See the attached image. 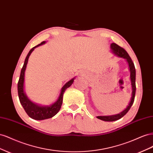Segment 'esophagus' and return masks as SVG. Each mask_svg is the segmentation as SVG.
I'll use <instances>...</instances> for the list:
<instances>
[{"instance_id":"1","label":"esophagus","mask_w":153,"mask_h":153,"mask_svg":"<svg viewBox=\"0 0 153 153\" xmlns=\"http://www.w3.org/2000/svg\"><path fill=\"white\" fill-rule=\"evenodd\" d=\"M80 74H81V75H82V74H84V73H83V72L82 71V72H80Z\"/></svg>"}]
</instances>
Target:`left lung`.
Returning a JSON list of instances; mask_svg holds the SVG:
<instances>
[{"label": "left lung", "mask_w": 153, "mask_h": 153, "mask_svg": "<svg viewBox=\"0 0 153 153\" xmlns=\"http://www.w3.org/2000/svg\"><path fill=\"white\" fill-rule=\"evenodd\" d=\"M110 48L112 50V52L115 54L117 55L118 57H123L126 60V61L128 63L129 69L130 71V79L131 82V87H132V93H131V98L130 102L129 103L128 105L127 106L126 108H125L123 112L119 113L118 114L112 115H107V116H98L97 118L102 120L104 121H115L117 120L121 119L123 117L124 115H126L127 112L130 109L131 106H132L134 100H135V92H136V84H135V79H136V70L134 63L132 61L131 57L127 53V52L122 47H119V45L115 44L114 43L110 45Z\"/></svg>", "instance_id": "obj_1"}]
</instances>
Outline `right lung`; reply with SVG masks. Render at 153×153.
Segmentation results:
<instances>
[{
  "instance_id": "add662e5",
  "label": "right lung",
  "mask_w": 153,
  "mask_h": 153,
  "mask_svg": "<svg viewBox=\"0 0 153 153\" xmlns=\"http://www.w3.org/2000/svg\"><path fill=\"white\" fill-rule=\"evenodd\" d=\"M45 43L46 41H43V42H41L40 44L33 47L29 51V52L27 54V57L25 59L24 66H23L21 70L19 80H18V93L20 103L22 104L23 107H24L27 115L32 119L35 120H44L49 119L53 117L55 115H56L58 113L60 109H61V105L62 104L63 94L64 93V92H65L67 88L69 87L72 85L74 80H75V78H72L71 80L68 82L66 84L62 87V89L61 90V93H60L57 100L55 101V103L49 106L38 105L36 103H34L33 102H32V101L28 98V97L27 96L24 91V77L27 64V62H28V60L30 55L32 52H33L34 48L39 47L40 45L45 44Z\"/></svg>"
}]
</instances>
